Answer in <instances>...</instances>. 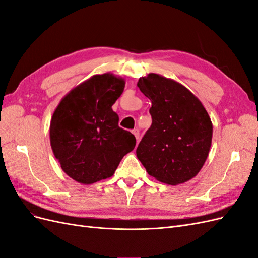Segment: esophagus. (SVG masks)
Wrapping results in <instances>:
<instances>
[{
    "label": "esophagus",
    "mask_w": 258,
    "mask_h": 258,
    "mask_svg": "<svg viewBox=\"0 0 258 258\" xmlns=\"http://www.w3.org/2000/svg\"><path fill=\"white\" fill-rule=\"evenodd\" d=\"M132 134L135 135L137 141L139 142V140H140V131H139V129H134V130H132Z\"/></svg>",
    "instance_id": "1"
}]
</instances>
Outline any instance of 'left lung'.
Instances as JSON below:
<instances>
[{
	"label": "left lung",
	"instance_id": "1",
	"mask_svg": "<svg viewBox=\"0 0 258 258\" xmlns=\"http://www.w3.org/2000/svg\"><path fill=\"white\" fill-rule=\"evenodd\" d=\"M138 87L152 101L150 127L137 148L148 174L169 185L196 176L205 165L213 126L197 97L179 83L151 73Z\"/></svg>",
	"mask_w": 258,
	"mask_h": 258
}]
</instances>
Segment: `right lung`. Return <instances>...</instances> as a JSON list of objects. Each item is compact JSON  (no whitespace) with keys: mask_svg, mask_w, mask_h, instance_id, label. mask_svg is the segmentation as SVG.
<instances>
[{"mask_svg":"<svg viewBox=\"0 0 258 258\" xmlns=\"http://www.w3.org/2000/svg\"><path fill=\"white\" fill-rule=\"evenodd\" d=\"M124 81L111 73L93 75L60 101L50 121L54 157L74 181L92 184L111 177L136 146L131 132L118 126L112 105Z\"/></svg>","mask_w":258,"mask_h":258,"instance_id":"obj_1","label":"right lung"}]
</instances>
